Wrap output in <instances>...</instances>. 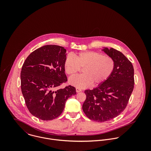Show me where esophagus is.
Returning <instances> with one entry per match:
<instances>
[{
  "mask_svg": "<svg viewBox=\"0 0 151 151\" xmlns=\"http://www.w3.org/2000/svg\"><path fill=\"white\" fill-rule=\"evenodd\" d=\"M82 90H81V89H80V88H76V92H81Z\"/></svg>",
  "mask_w": 151,
  "mask_h": 151,
  "instance_id": "obj_1",
  "label": "esophagus"
}]
</instances>
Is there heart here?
Instances as JSON below:
<instances>
[{
	"mask_svg": "<svg viewBox=\"0 0 151 151\" xmlns=\"http://www.w3.org/2000/svg\"><path fill=\"white\" fill-rule=\"evenodd\" d=\"M73 57L67 56L64 62L65 73L74 76L83 68L82 75L71 77L68 83L79 88L101 85L111 76L114 69V60L108 55L93 52L87 51L74 54Z\"/></svg>",
	"mask_w": 151,
	"mask_h": 151,
	"instance_id": "obj_1",
	"label": "heart"
}]
</instances>
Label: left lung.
Listing matches in <instances>:
<instances>
[{
    "mask_svg": "<svg viewBox=\"0 0 151 151\" xmlns=\"http://www.w3.org/2000/svg\"><path fill=\"white\" fill-rule=\"evenodd\" d=\"M114 62V69L106 81L93 89L85 91L86 99L83 110L91 120L105 122L119 116L126 107L133 91L134 68L120 52L102 47Z\"/></svg>",
    "mask_w": 151,
    "mask_h": 151,
    "instance_id": "left-lung-1",
    "label": "left lung"
}]
</instances>
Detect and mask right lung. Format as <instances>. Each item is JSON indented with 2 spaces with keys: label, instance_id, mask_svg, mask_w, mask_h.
<instances>
[{
  "label": "right lung",
  "instance_id": "right-lung-1",
  "mask_svg": "<svg viewBox=\"0 0 151 151\" xmlns=\"http://www.w3.org/2000/svg\"><path fill=\"white\" fill-rule=\"evenodd\" d=\"M65 47L55 45L43 46L25 59L21 71V88L27 107L42 120L57 118L63 112L67 100L76 94L69 86L55 91L67 81L64 69Z\"/></svg>",
  "mask_w": 151,
  "mask_h": 151
}]
</instances>
